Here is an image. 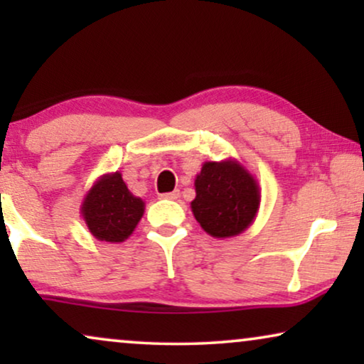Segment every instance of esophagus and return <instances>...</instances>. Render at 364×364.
I'll use <instances>...</instances> for the list:
<instances>
[{
	"instance_id": "34e87169",
	"label": "esophagus",
	"mask_w": 364,
	"mask_h": 364,
	"mask_svg": "<svg viewBox=\"0 0 364 364\" xmlns=\"http://www.w3.org/2000/svg\"><path fill=\"white\" fill-rule=\"evenodd\" d=\"M164 198H168V200H177L178 197H181V192L178 191H173V192H168V193H164L162 196Z\"/></svg>"
}]
</instances>
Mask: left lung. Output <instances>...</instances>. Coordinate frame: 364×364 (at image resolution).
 I'll return each instance as SVG.
<instances>
[{
  "label": "left lung",
  "mask_w": 364,
  "mask_h": 364,
  "mask_svg": "<svg viewBox=\"0 0 364 364\" xmlns=\"http://www.w3.org/2000/svg\"><path fill=\"white\" fill-rule=\"evenodd\" d=\"M258 207L260 187L257 178L237 159L203 162L196 177V198L191 208L208 235H240L255 220Z\"/></svg>",
  "instance_id": "obj_1"
}]
</instances>
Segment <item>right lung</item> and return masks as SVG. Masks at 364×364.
<instances>
[{
  "mask_svg": "<svg viewBox=\"0 0 364 364\" xmlns=\"http://www.w3.org/2000/svg\"><path fill=\"white\" fill-rule=\"evenodd\" d=\"M142 198L134 196L121 172L104 173L92 183L81 205V215L92 237L121 243L131 237L144 215Z\"/></svg>",
  "mask_w": 364,
  "mask_h": 364,
  "instance_id": "obj_1",
  "label": "right lung"
}]
</instances>
